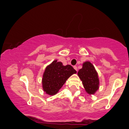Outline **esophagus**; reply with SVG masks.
<instances>
[{
  "mask_svg": "<svg viewBox=\"0 0 129 129\" xmlns=\"http://www.w3.org/2000/svg\"><path fill=\"white\" fill-rule=\"evenodd\" d=\"M74 68L76 71H77V67H76V66H74Z\"/></svg>",
  "mask_w": 129,
  "mask_h": 129,
  "instance_id": "obj_1",
  "label": "esophagus"
}]
</instances>
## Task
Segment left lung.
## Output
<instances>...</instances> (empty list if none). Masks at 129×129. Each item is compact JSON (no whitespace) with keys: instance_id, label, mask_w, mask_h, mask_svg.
<instances>
[{"instance_id":"left-lung-1","label":"left lung","mask_w":129,"mask_h":129,"mask_svg":"<svg viewBox=\"0 0 129 129\" xmlns=\"http://www.w3.org/2000/svg\"><path fill=\"white\" fill-rule=\"evenodd\" d=\"M77 75L88 94L90 95L95 94L100 88V79L94 65L90 61H85L83 62L81 69L77 72Z\"/></svg>"}]
</instances>
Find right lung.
Instances as JSON below:
<instances>
[{
	"instance_id": "1",
	"label": "right lung",
	"mask_w": 129,
	"mask_h": 129,
	"mask_svg": "<svg viewBox=\"0 0 129 129\" xmlns=\"http://www.w3.org/2000/svg\"><path fill=\"white\" fill-rule=\"evenodd\" d=\"M77 72L71 65L64 66L61 62L54 60L45 68L42 79L43 89L46 94L53 95L59 92L72 75Z\"/></svg>"
}]
</instances>
